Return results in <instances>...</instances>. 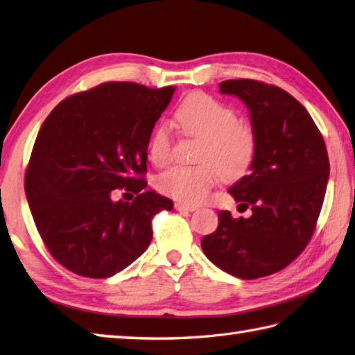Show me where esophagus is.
Masks as SVG:
<instances>
[{
  "instance_id": "obj_1",
  "label": "esophagus",
  "mask_w": 355,
  "mask_h": 355,
  "mask_svg": "<svg viewBox=\"0 0 355 355\" xmlns=\"http://www.w3.org/2000/svg\"><path fill=\"white\" fill-rule=\"evenodd\" d=\"M173 206H175L177 211H196L197 209L196 205H189V203H183V202H177Z\"/></svg>"
}]
</instances>
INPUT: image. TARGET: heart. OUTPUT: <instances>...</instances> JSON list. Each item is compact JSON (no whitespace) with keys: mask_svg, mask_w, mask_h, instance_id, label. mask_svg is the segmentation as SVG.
<instances>
[{"mask_svg":"<svg viewBox=\"0 0 355 355\" xmlns=\"http://www.w3.org/2000/svg\"><path fill=\"white\" fill-rule=\"evenodd\" d=\"M175 122L184 137L202 141L197 166H175L161 173L158 189L178 202L198 203L209 194L218 177L227 182L239 180L250 171L256 158L254 130L237 122L233 108L203 93L189 94L175 112ZM173 138L166 125L153 130L149 155L157 166L172 158Z\"/></svg>","mask_w":355,"mask_h":355,"instance_id":"b5f03b06","label":"heart"}]
</instances>
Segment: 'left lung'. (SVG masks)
<instances>
[{
	"mask_svg": "<svg viewBox=\"0 0 355 355\" xmlns=\"http://www.w3.org/2000/svg\"><path fill=\"white\" fill-rule=\"evenodd\" d=\"M250 110L257 150L251 172L230 188L248 218L218 211V227L202 239L206 257L223 272L256 279L298 257L317 225L329 178L324 139L293 96L259 80L220 82ZM239 205V206H241Z\"/></svg>",
	"mask_w": 355,
	"mask_h": 355,
	"instance_id": "obj_1",
	"label": "left lung"
}]
</instances>
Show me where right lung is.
Segmentation results:
<instances>
[{
	"instance_id": "add662e5",
	"label": "right lung",
	"mask_w": 355,
	"mask_h": 355,
	"mask_svg": "<svg viewBox=\"0 0 355 355\" xmlns=\"http://www.w3.org/2000/svg\"><path fill=\"white\" fill-rule=\"evenodd\" d=\"M175 92L105 82L63 99L37 135L24 177L35 227L54 259L110 278L152 241V218L173 202L146 191L147 146ZM116 189L137 196L116 202Z\"/></svg>"
}]
</instances>
